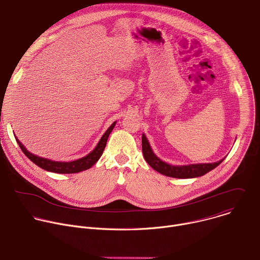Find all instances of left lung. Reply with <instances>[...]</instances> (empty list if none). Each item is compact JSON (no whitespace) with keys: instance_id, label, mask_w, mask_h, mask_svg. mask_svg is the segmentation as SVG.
<instances>
[{"instance_id":"left-lung-1","label":"left lung","mask_w":260,"mask_h":260,"mask_svg":"<svg viewBox=\"0 0 260 260\" xmlns=\"http://www.w3.org/2000/svg\"><path fill=\"white\" fill-rule=\"evenodd\" d=\"M142 151L145 160L148 162L152 169L156 172L172 178L187 179V178H197L201 177L216 167H218L224 158L213 164H197V165H187V166H172L161 159H159L152 151L149 142H148L146 136L142 135Z\"/></svg>"}]
</instances>
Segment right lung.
I'll list each match as a JSON object with an SVG mask.
<instances>
[{
    "label": "right lung",
    "instance_id": "obj_1",
    "mask_svg": "<svg viewBox=\"0 0 260 260\" xmlns=\"http://www.w3.org/2000/svg\"><path fill=\"white\" fill-rule=\"evenodd\" d=\"M115 124H116V121L110 125V127L106 131V133L101 138L100 142L98 143L94 149L89 154H87L86 156L79 158L77 160L68 161V162L67 161H54V160H50V159H47L44 157L37 156V155L30 153L28 150H26L25 147L21 144V142L17 138H16V142L18 143L20 149L27 156V158H29L35 165L40 167L41 169L48 171V172L57 173V174H74V173H79V172L90 169L100 159V157L102 156V154L104 152L109 135L111 134V132L113 131Z\"/></svg>",
    "mask_w": 260,
    "mask_h": 260
}]
</instances>
